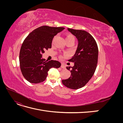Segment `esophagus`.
<instances>
[{"label":"esophagus","mask_w":123,"mask_h":123,"mask_svg":"<svg viewBox=\"0 0 123 123\" xmlns=\"http://www.w3.org/2000/svg\"><path fill=\"white\" fill-rule=\"evenodd\" d=\"M61 67L62 68V69H65V68H66V66H65V65L64 64H62Z\"/></svg>","instance_id":"obj_1"}]
</instances>
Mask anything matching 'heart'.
Wrapping results in <instances>:
<instances>
[{"instance_id":"b5f03b06","label":"heart","mask_w":123,"mask_h":123,"mask_svg":"<svg viewBox=\"0 0 123 123\" xmlns=\"http://www.w3.org/2000/svg\"><path fill=\"white\" fill-rule=\"evenodd\" d=\"M55 38V37H54V39ZM66 42H74V41H75V37H74V36L73 35H72V34H70V33H68V34H67L66 36ZM65 56H66V55H65ZM62 56H60V58L61 59H62L63 58Z\"/></svg>"}]
</instances>
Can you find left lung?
<instances>
[{"label":"left lung","mask_w":123,"mask_h":123,"mask_svg":"<svg viewBox=\"0 0 123 123\" xmlns=\"http://www.w3.org/2000/svg\"><path fill=\"white\" fill-rule=\"evenodd\" d=\"M78 40L76 52L69 61L74 62L71 70V76L62 80L63 85L72 89H78L86 85L93 75L97 66L98 50L93 36L84 30L68 28ZM70 67L66 68L70 70Z\"/></svg>","instance_id":"1"}]
</instances>
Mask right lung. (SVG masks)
I'll return each instance as SVG.
<instances>
[{
  "label": "right lung",
  "mask_w": 123,
  "mask_h": 123,
  "mask_svg": "<svg viewBox=\"0 0 123 123\" xmlns=\"http://www.w3.org/2000/svg\"><path fill=\"white\" fill-rule=\"evenodd\" d=\"M65 28L43 25L35 29L25 38L19 53V64L24 77L33 84L42 83L46 79L51 68H58L60 62L42 58L44 51L51 48L54 36Z\"/></svg>",
  "instance_id": "1"
}]
</instances>
